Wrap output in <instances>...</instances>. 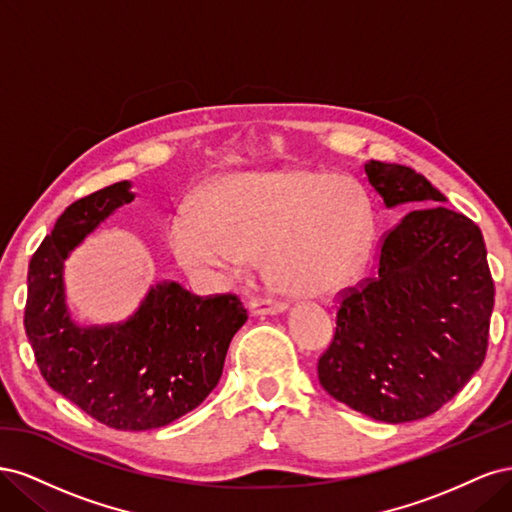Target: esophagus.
Returning a JSON list of instances; mask_svg holds the SVG:
<instances>
[{
  "label": "esophagus",
  "mask_w": 512,
  "mask_h": 512,
  "mask_svg": "<svg viewBox=\"0 0 512 512\" xmlns=\"http://www.w3.org/2000/svg\"><path fill=\"white\" fill-rule=\"evenodd\" d=\"M252 316H277L288 312V305L282 301H271V299H252L247 303Z\"/></svg>",
  "instance_id": "1"
}]
</instances>
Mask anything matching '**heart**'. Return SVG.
Wrapping results in <instances>:
<instances>
[{
  "label": "heart",
  "instance_id": "1",
  "mask_svg": "<svg viewBox=\"0 0 512 512\" xmlns=\"http://www.w3.org/2000/svg\"><path fill=\"white\" fill-rule=\"evenodd\" d=\"M371 226L359 185L324 170L284 168L222 179L205 215H177L168 245L188 269H237L260 252L262 273L275 290L327 297L361 269Z\"/></svg>",
  "mask_w": 512,
  "mask_h": 512
}]
</instances>
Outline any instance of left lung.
I'll list each match as a JSON object with an SVG mask.
<instances>
[{"label":"left lung","instance_id":"left-lung-1","mask_svg":"<svg viewBox=\"0 0 512 512\" xmlns=\"http://www.w3.org/2000/svg\"><path fill=\"white\" fill-rule=\"evenodd\" d=\"M371 188L408 213L384 237L378 273L350 290L318 361L322 389L382 423L418 421L483 365L493 280L483 232L408 166L371 160Z\"/></svg>","mask_w":512,"mask_h":512}]
</instances>
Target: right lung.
Listing matches in <instances>:
<instances>
[{
  "mask_svg": "<svg viewBox=\"0 0 512 512\" xmlns=\"http://www.w3.org/2000/svg\"><path fill=\"white\" fill-rule=\"evenodd\" d=\"M136 194L130 181L72 203L29 262L25 331L53 391L96 421L147 431L177 421L218 386L247 312L232 294L200 299L173 280L151 284L119 322L79 324L68 307L66 260Z\"/></svg>",
  "mask_w": 512,
  "mask_h": 512,
  "instance_id": "right-lung-1",
  "label": "right lung"
}]
</instances>
